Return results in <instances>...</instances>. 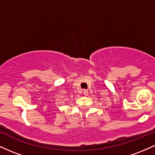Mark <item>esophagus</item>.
I'll return each instance as SVG.
<instances>
[{
  "label": "esophagus",
  "instance_id": "esophagus-1",
  "mask_svg": "<svg viewBox=\"0 0 155 155\" xmlns=\"http://www.w3.org/2000/svg\"><path fill=\"white\" fill-rule=\"evenodd\" d=\"M83 93H84V95H88V90H84L83 91Z\"/></svg>",
  "mask_w": 155,
  "mask_h": 155
}]
</instances>
